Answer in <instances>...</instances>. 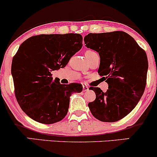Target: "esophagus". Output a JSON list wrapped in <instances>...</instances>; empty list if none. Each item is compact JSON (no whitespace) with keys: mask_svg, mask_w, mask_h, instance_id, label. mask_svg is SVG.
Listing matches in <instances>:
<instances>
[{"mask_svg":"<svg viewBox=\"0 0 157 157\" xmlns=\"http://www.w3.org/2000/svg\"><path fill=\"white\" fill-rule=\"evenodd\" d=\"M82 89H83V91H87L89 90V86H86V85H82Z\"/></svg>","mask_w":157,"mask_h":157,"instance_id":"34e87169","label":"esophagus"}]
</instances>
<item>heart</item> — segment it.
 <instances>
[{"instance_id":"obj_1","label":"heart","mask_w":157,"mask_h":157,"mask_svg":"<svg viewBox=\"0 0 157 157\" xmlns=\"http://www.w3.org/2000/svg\"><path fill=\"white\" fill-rule=\"evenodd\" d=\"M92 53H95V52L92 51V50H87V51L85 52V55H90V54H92Z\"/></svg>"}]
</instances>
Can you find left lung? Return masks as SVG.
<instances>
[{
	"instance_id": "left-lung-1",
	"label": "left lung",
	"mask_w": 157,
	"mask_h": 157,
	"mask_svg": "<svg viewBox=\"0 0 157 157\" xmlns=\"http://www.w3.org/2000/svg\"><path fill=\"white\" fill-rule=\"evenodd\" d=\"M87 48L98 52V73L109 89L90 87L96 99L89 108L95 118L112 122L121 120L137 105L146 86L148 63L145 52L126 32L89 33L84 37Z\"/></svg>"
}]
</instances>
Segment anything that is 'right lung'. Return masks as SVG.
Returning <instances> with one entry per match:
<instances>
[{"label": "right lung", "mask_w": 157, "mask_h": 157, "mask_svg": "<svg viewBox=\"0 0 157 157\" xmlns=\"http://www.w3.org/2000/svg\"><path fill=\"white\" fill-rule=\"evenodd\" d=\"M80 34L40 35L20 46L12 59L15 93L21 109L35 121L52 124L67 114L70 97L80 93L82 86L60 84L51 72L67 65L82 46Z\"/></svg>", "instance_id": "1"}]
</instances>
